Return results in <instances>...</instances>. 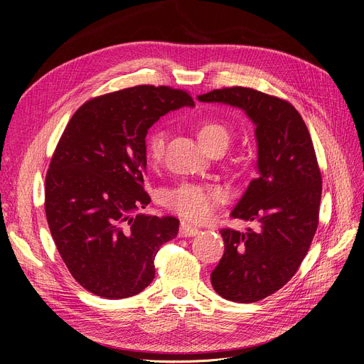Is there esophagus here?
Here are the masks:
<instances>
[{
	"instance_id": "34e87169",
	"label": "esophagus",
	"mask_w": 364,
	"mask_h": 364,
	"mask_svg": "<svg viewBox=\"0 0 364 364\" xmlns=\"http://www.w3.org/2000/svg\"><path fill=\"white\" fill-rule=\"evenodd\" d=\"M199 233V228L188 224V223H181L180 224V236L181 237H192V236H196Z\"/></svg>"
}]
</instances>
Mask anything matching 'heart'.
I'll use <instances>...</instances> for the list:
<instances>
[{
    "mask_svg": "<svg viewBox=\"0 0 364 364\" xmlns=\"http://www.w3.org/2000/svg\"><path fill=\"white\" fill-rule=\"evenodd\" d=\"M196 134L200 144L208 151H224L232 140L230 128L217 119L199 122ZM165 137L166 134L162 128H151L146 134L143 146L144 155L149 162H161L165 150ZM224 198L225 195L223 188L218 186L184 181L166 190L164 193V205L169 211L178 214L188 221L203 223L214 215L217 206L224 200Z\"/></svg>",
    "mask_w": 364,
    "mask_h": 364,
    "instance_id": "b5f03b06",
    "label": "heart"
}]
</instances>
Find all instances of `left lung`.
<instances>
[{
	"instance_id": "obj_1",
	"label": "left lung",
	"mask_w": 364,
	"mask_h": 364,
	"mask_svg": "<svg viewBox=\"0 0 364 364\" xmlns=\"http://www.w3.org/2000/svg\"><path fill=\"white\" fill-rule=\"evenodd\" d=\"M198 99L243 109L257 125L259 176L232 213L255 227L245 233L223 228L224 254L211 273L220 296L257 302L294 277L316 235L321 174L314 146L298 110L276 95L228 87Z\"/></svg>"
}]
</instances>
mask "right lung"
Returning <instances> with one entry per match:
<instances>
[{
	"label": "right lung",
	"instance_id": "obj_1",
	"mask_svg": "<svg viewBox=\"0 0 364 364\" xmlns=\"http://www.w3.org/2000/svg\"><path fill=\"white\" fill-rule=\"evenodd\" d=\"M195 106L187 91L137 85L90 99L73 113L46 176V215L72 277L91 294L121 299L155 279V257L178 220L137 214L144 137L169 110Z\"/></svg>",
	"mask_w": 364,
	"mask_h": 364
}]
</instances>
